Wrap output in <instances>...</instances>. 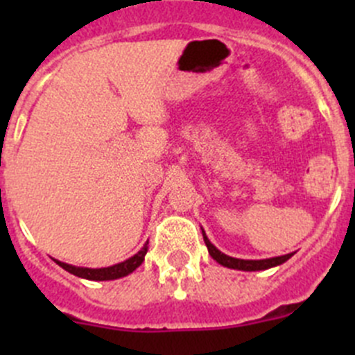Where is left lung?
<instances>
[{
    "label": "left lung",
    "instance_id": "1",
    "mask_svg": "<svg viewBox=\"0 0 355 355\" xmlns=\"http://www.w3.org/2000/svg\"><path fill=\"white\" fill-rule=\"evenodd\" d=\"M202 237H204V244H206L207 250H209L211 257H213L216 263H220L221 266L232 268V270H241V271H261V270H268V268L278 266V264H284L285 261L290 259L293 256L292 254H285V256H278V257H270V259H237V257H230L227 254H223L221 250H218L216 247L209 242V239L206 237L202 230Z\"/></svg>",
    "mask_w": 355,
    "mask_h": 355
}]
</instances>
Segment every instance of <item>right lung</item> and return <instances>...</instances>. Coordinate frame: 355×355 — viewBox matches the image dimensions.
<instances>
[{
	"label": "right lung",
	"mask_w": 355,
	"mask_h": 355,
	"mask_svg": "<svg viewBox=\"0 0 355 355\" xmlns=\"http://www.w3.org/2000/svg\"><path fill=\"white\" fill-rule=\"evenodd\" d=\"M148 244L149 242H146L144 247H142L135 256L128 257V259L123 261V263L113 264V266H108V268H96L94 270V268H78V266H71V264L62 263V261H56V259L55 261L58 266H62L63 270L68 271V273L75 275V277L78 278H85V280H94V282L116 280V278L127 277V275H130L135 268L141 266L142 261H144L146 252H148L149 249Z\"/></svg>",
	"instance_id": "1"
}]
</instances>
